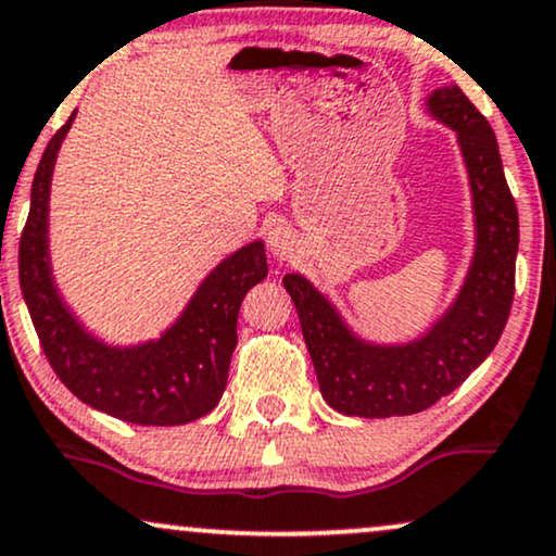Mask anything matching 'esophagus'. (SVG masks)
Returning <instances> with one entry per match:
<instances>
[{"label": "esophagus", "instance_id": "obj_1", "mask_svg": "<svg viewBox=\"0 0 556 556\" xmlns=\"http://www.w3.org/2000/svg\"><path fill=\"white\" fill-rule=\"evenodd\" d=\"M293 242H296V239H293L289 226H273V229L267 231V250H270L278 260L291 257Z\"/></svg>", "mask_w": 556, "mask_h": 556}]
</instances>
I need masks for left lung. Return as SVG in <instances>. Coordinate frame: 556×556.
<instances>
[{"mask_svg": "<svg viewBox=\"0 0 556 556\" xmlns=\"http://www.w3.org/2000/svg\"><path fill=\"white\" fill-rule=\"evenodd\" d=\"M428 111L458 136L475 198L477 250L462 293L433 330L407 345H371L299 273L283 278L296 304L319 392L332 409L358 417L415 415L451 394L492 353L516 293L518 208L503 173L497 139L471 100L435 89Z\"/></svg>", "mask_w": 556, "mask_h": 556, "instance_id": "left-lung-1", "label": "left lung"}]
</instances>
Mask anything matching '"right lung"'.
I'll return each mask as SVG.
<instances>
[{
    "label": "right lung",
    "mask_w": 556,
    "mask_h": 556,
    "mask_svg": "<svg viewBox=\"0 0 556 556\" xmlns=\"http://www.w3.org/2000/svg\"><path fill=\"white\" fill-rule=\"evenodd\" d=\"M74 115L48 141L33 177L20 237V289L53 374L89 407L134 425H185L222 400L237 345L244 293L267 276L265 244L252 242L203 280L182 317L160 340L111 348L79 327L61 301L48 263V193L53 162Z\"/></svg>",
    "instance_id": "right-lung-1"
}]
</instances>
